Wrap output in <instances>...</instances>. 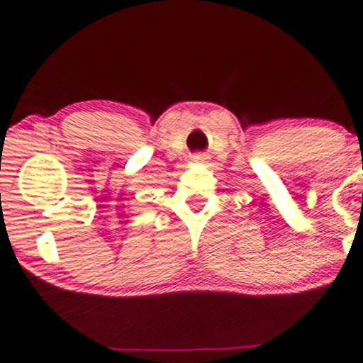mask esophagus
<instances>
[{"label":"esophagus","mask_w":363,"mask_h":363,"mask_svg":"<svg viewBox=\"0 0 363 363\" xmlns=\"http://www.w3.org/2000/svg\"><path fill=\"white\" fill-rule=\"evenodd\" d=\"M208 160V157L205 155V153H196V155H194V162L195 163H205Z\"/></svg>","instance_id":"34e87169"}]
</instances>
